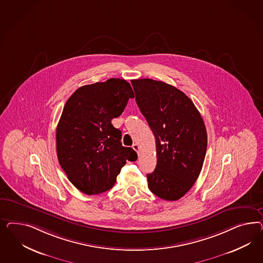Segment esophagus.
Returning <instances> with one entry per match:
<instances>
[{
	"mask_svg": "<svg viewBox=\"0 0 263 263\" xmlns=\"http://www.w3.org/2000/svg\"><path fill=\"white\" fill-rule=\"evenodd\" d=\"M132 147H133V149L138 153V155H140V146H139V144H138V143H134V144L132 145Z\"/></svg>",
	"mask_w": 263,
	"mask_h": 263,
	"instance_id": "1",
	"label": "esophagus"
}]
</instances>
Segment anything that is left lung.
I'll return each mask as SVG.
<instances>
[{
    "instance_id": "8db88e82",
    "label": "left lung",
    "mask_w": 263,
    "mask_h": 263,
    "mask_svg": "<svg viewBox=\"0 0 263 263\" xmlns=\"http://www.w3.org/2000/svg\"><path fill=\"white\" fill-rule=\"evenodd\" d=\"M136 102L156 142L157 165L146 175L149 190L166 200H177L193 187L202 168L206 129L191 99L161 81H131Z\"/></svg>"
}]
</instances>
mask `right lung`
<instances>
[{
  "mask_svg": "<svg viewBox=\"0 0 263 263\" xmlns=\"http://www.w3.org/2000/svg\"><path fill=\"white\" fill-rule=\"evenodd\" d=\"M133 97L128 82L111 78L81 87L64 105L57 126V155L80 191L97 195L110 190L126 161L138 158L133 148L121 144V131L111 123Z\"/></svg>",
  "mask_w": 263,
  "mask_h": 263,
  "instance_id": "add662e5",
  "label": "right lung"
}]
</instances>
